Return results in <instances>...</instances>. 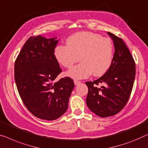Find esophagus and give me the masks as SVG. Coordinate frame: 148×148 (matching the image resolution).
<instances>
[{
  "instance_id": "esophagus-1",
  "label": "esophagus",
  "mask_w": 148,
  "mask_h": 148,
  "mask_svg": "<svg viewBox=\"0 0 148 148\" xmlns=\"http://www.w3.org/2000/svg\"><path fill=\"white\" fill-rule=\"evenodd\" d=\"M74 84H75V85H78V84H80V83L81 82H80V81L74 80Z\"/></svg>"
}]
</instances>
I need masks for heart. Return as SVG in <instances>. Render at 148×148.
<instances>
[{
	"label": "heart",
	"mask_w": 148,
	"mask_h": 148,
	"mask_svg": "<svg viewBox=\"0 0 148 148\" xmlns=\"http://www.w3.org/2000/svg\"><path fill=\"white\" fill-rule=\"evenodd\" d=\"M67 45L56 47L58 61L66 68H70L79 60L81 62L66 72L74 79H83L92 73L94 76L105 74L111 65L113 45L111 39L102 37L97 33L78 32L69 37Z\"/></svg>",
	"instance_id": "obj_1"
}]
</instances>
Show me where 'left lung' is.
I'll return each mask as SVG.
<instances>
[{
	"label": "left lung",
	"instance_id": "8db88e82",
	"mask_svg": "<svg viewBox=\"0 0 148 148\" xmlns=\"http://www.w3.org/2000/svg\"><path fill=\"white\" fill-rule=\"evenodd\" d=\"M115 46L111 65L106 73L93 82H86L88 88L86 105L101 117L117 114L123 109L132 93L136 76V64L121 38L107 32ZM101 83V88L97 85Z\"/></svg>",
	"mask_w": 148,
	"mask_h": 148
}]
</instances>
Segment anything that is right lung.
Instances as JSON below:
<instances>
[{"label": "right lung", "instance_id": "right-lung-1", "mask_svg": "<svg viewBox=\"0 0 148 148\" xmlns=\"http://www.w3.org/2000/svg\"><path fill=\"white\" fill-rule=\"evenodd\" d=\"M57 37L32 36L14 63L18 94L30 113L41 119H57L67 111L74 87L72 78L55 79L62 72L54 54Z\"/></svg>", "mask_w": 148, "mask_h": 148}]
</instances>
